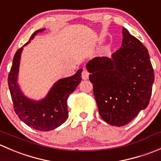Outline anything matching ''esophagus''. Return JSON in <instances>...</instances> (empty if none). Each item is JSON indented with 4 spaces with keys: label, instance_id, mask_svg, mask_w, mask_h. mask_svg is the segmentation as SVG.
Here are the masks:
<instances>
[{
    "label": "esophagus",
    "instance_id": "34e87169",
    "mask_svg": "<svg viewBox=\"0 0 161 161\" xmlns=\"http://www.w3.org/2000/svg\"><path fill=\"white\" fill-rule=\"evenodd\" d=\"M89 75H90V72H89L86 69H84L83 70H82V79H84V80H86V79H89Z\"/></svg>",
    "mask_w": 161,
    "mask_h": 161
}]
</instances>
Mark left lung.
<instances>
[{
    "label": "left lung",
    "instance_id": "1",
    "mask_svg": "<svg viewBox=\"0 0 161 161\" xmlns=\"http://www.w3.org/2000/svg\"><path fill=\"white\" fill-rule=\"evenodd\" d=\"M122 34L121 47L111 58L97 57L86 64L102 119L118 127L147 108L154 82L148 50L125 28Z\"/></svg>",
    "mask_w": 161,
    "mask_h": 161
}]
</instances>
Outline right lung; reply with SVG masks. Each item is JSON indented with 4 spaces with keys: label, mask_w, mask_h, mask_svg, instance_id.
I'll use <instances>...</instances> for the list:
<instances>
[{
    "label": "right lung",
    "mask_w": 161,
    "mask_h": 161,
    "mask_svg": "<svg viewBox=\"0 0 161 161\" xmlns=\"http://www.w3.org/2000/svg\"><path fill=\"white\" fill-rule=\"evenodd\" d=\"M43 30V29L33 32L29 42L24 46L30 43L38 32ZM23 47L19 48L14 54L8 79L14 110L19 119L33 129L42 131L53 130L67 120L69 115L67 100L80 83L82 69H79L74 75L59 79L55 82L47 97L43 100L39 101L30 100L24 96L17 82L21 53Z\"/></svg>",
    "instance_id": "add662e5"
}]
</instances>
